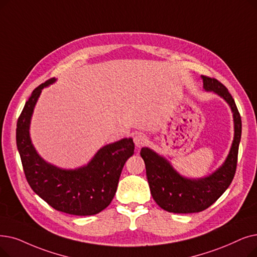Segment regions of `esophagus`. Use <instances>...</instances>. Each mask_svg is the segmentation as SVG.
Masks as SVG:
<instances>
[{"label": "esophagus", "mask_w": 257, "mask_h": 257, "mask_svg": "<svg viewBox=\"0 0 257 257\" xmlns=\"http://www.w3.org/2000/svg\"><path fill=\"white\" fill-rule=\"evenodd\" d=\"M147 143H148V138L145 135H142V133H140V135H137L135 137V144L138 148L145 146Z\"/></svg>", "instance_id": "esophagus-1"}]
</instances>
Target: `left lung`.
<instances>
[{"label": "left lung", "instance_id": "8db88e82", "mask_svg": "<svg viewBox=\"0 0 257 257\" xmlns=\"http://www.w3.org/2000/svg\"><path fill=\"white\" fill-rule=\"evenodd\" d=\"M204 89L213 91L230 106L234 120V139L230 152L219 168L202 178H188L178 173L164 156L144 147L141 156L146 165L150 191L155 203L173 213H195L209 208L230 186L236 171L241 137V118L228 89L216 79L202 75Z\"/></svg>", "mask_w": 257, "mask_h": 257}]
</instances>
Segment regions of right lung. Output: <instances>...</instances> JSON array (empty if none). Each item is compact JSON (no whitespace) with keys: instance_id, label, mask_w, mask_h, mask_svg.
I'll use <instances>...</instances> for the list:
<instances>
[{"instance_id":"add662e5","label":"right lung","mask_w":257,"mask_h":257,"mask_svg":"<svg viewBox=\"0 0 257 257\" xmlns=\"http://www.w3.org/2000/svg\"><path fill=\"white\" fill-rule=\"evenodd\" d=\"M55 81L53 77L32 91L18 119L17 146L22 165L32 190L49 206L72 215H94L113 199L122 167L135 153V144L131 138L108 144L77 169H62L44 161L31 143L30 120L43 88Z\"/></svg>"}]
</instances>
